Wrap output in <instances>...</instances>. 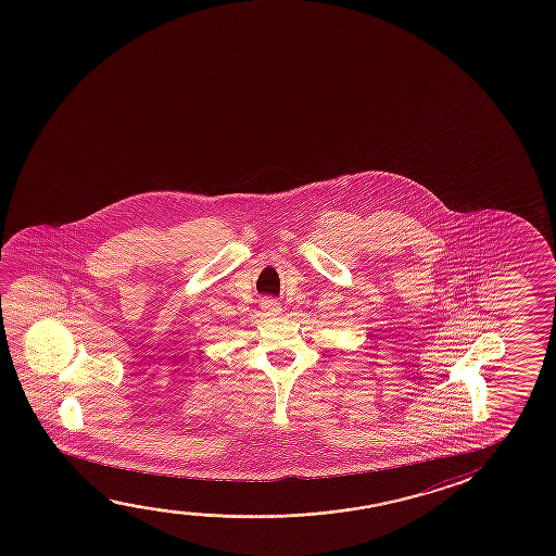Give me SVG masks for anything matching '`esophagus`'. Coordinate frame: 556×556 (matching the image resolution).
Listing matches in <instances>:
<instances>
[{
    "label": "esophagus",
    "mask_w": 556,
    "mask_h": 556,
    "mask_svg": "<svg viewBox=\"0 0 556 556\" xmlns=\"http://www.w3.org/2000/svg\"><path fill=\"white\" fill-rule=\"evenodd\" d=\"M262 308H264L267 314H271V316L281 312V306H279L277 300H264V302H262Z\"/></svg>",
    "instance_id": "obj_1"
}]
</instances>
